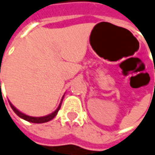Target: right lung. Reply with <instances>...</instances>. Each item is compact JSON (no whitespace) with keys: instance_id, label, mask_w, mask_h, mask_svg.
I'll use <instances>...</instances> for the list:
<instances>
[{"instance_id":"obj_1","label":"right lung","mask_w":155,"mask_h":155,"mask_svg":"<svg viewBox=\"0 0 155 155\" xmlns=\"http://www.w3.org/2000/svg\"><path fill=\"white\" fill-rule=\"evenodd\" d=\"M10 102V101H9ZM62 103V102H61ZM61 103H60V105H59V107L56 108V110L55 111H54L53 113H51V114H49V115H47V116H45V117H29V116H27V115H25V114H23V113H21L20 111H18L17 108L10 102V105H11V107L13 109V111L15 112L16 114L19 117H21V118H23V119H25V120H27V121H28V122H31V123H37V124H41V123H46V122H48V121H50V120H52L56 115H57V112H58V110L60 109V107H61Z\"/></svg>"}]
</instances>
